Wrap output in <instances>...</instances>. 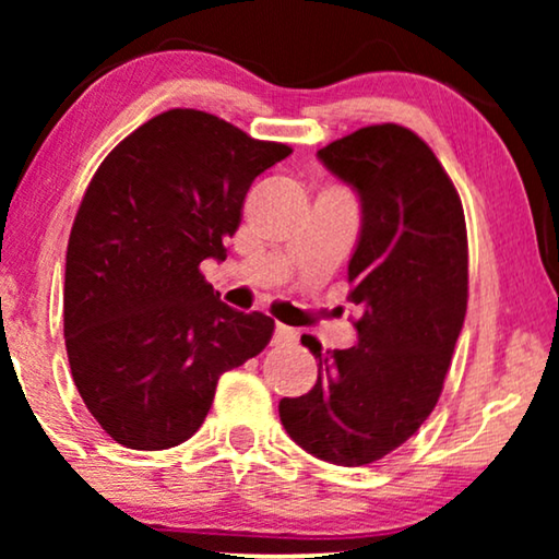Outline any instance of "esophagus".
<instances>
[{
  "instance_id": "esophagus-1",
  "label": "esophagus",
  "mask_w": 559,
  "mask_h": 559,
  "mask_svg": "<svg viewBox=\"0 0 559 559\" xmlns=\"http://www.w3.org/2000/svg\"><path fill=\"white\" fill-rule=\"evenodd\" d=\"M297 333L295 328H289V325H282V323H277V328H274V343H277V346H285V343H295L297 341Z\"/></svg>"
}]
</instances>
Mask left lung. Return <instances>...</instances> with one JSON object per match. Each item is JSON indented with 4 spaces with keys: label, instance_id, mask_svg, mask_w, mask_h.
Listing matches in <instances>:
<instances>
[{
    "label": "left lung",
    "instance_id": "obj_1",
    "mask_svg": "<svg viewBox=\"0 0 559 559\" xmlns=\"http://www.w3.org/2000/svg\"><path fill=\"white\" fill-rule=\"evenodd\" d=\"M361 198L348 262L358 343L318 358L308 394L280 402L289 438L320 461L366 465L409 440L440 400L468 308L461 198L435 152L407 127L373 124L318 150Z\"/></svg>",
    "mask_w": 559,
    "mask_h": 559
}]
</instances>
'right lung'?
Segmentation results:
<instances>
[{"mask_svg":"<svg viewBox=\"0 0 559 559\" xmlns=\"http://www.w3.org/2000/svg\"><path fill=\"white\" fill-rule=\"evenodd\" d=\"M289 152L213 114L170 109L91 178L68 239L63 333L81 400L119 445L186 442L221 373L270 343L274 320L221 302L201 262H224L251 182Z\"/></svg>","mask_w":559,"mask_h":559,"instance_id":"1","label":"right lung"}]
</instances>
